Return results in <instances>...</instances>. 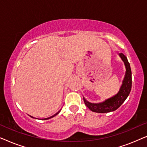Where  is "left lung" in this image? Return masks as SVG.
Returning a JSON list of instances; mask_svg holds the SVG:
<instances>
[{"label":"left lung","mask_w":147,"mask_h":147,"mask_svg":"<svg viewBox=\"0 0 147 147\" xmlns=\"http://www.w3.org/2000/svg\"><path fill=\"white\" fill-rule=\"evenodd\" d=\"M118 55L124 62L126 68L125 75L122 80L119 91L116 95L99 103H92L88 101L83 96L84 102L86 106L92 112L97 113H107L115 111L124 103L129 95L132 87V73L130 63H128L127 57L123 53H118Z\"/></svg>","instance_id":"8db88e82"}]
</instances>
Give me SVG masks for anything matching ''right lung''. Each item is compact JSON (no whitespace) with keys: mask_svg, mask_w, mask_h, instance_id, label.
Masks as SVG:
<instances>
[{"mask_svg":"<svg viewBox=\"0 0 147 147\" xmlns=\"http://www.w3.org/2000/svg\"><path fill=\"white\" fill-rule=\"evenodd\" d=\"M60 111H61V110H59V111H58V112H57V113H56V114H54V115H53V116H50V117H49V118H43V119H42V120H48V119H50V118H53V117H54V116H55L56 115H57V114H59V112H60ZM30 117H31V118H35V119H37V118H34V117H33V116H30Z\"/></svg>","mask_w":147,"mask_h":147,"instance_id":"right-lung-1","label":"right lung"}]
</instances>
